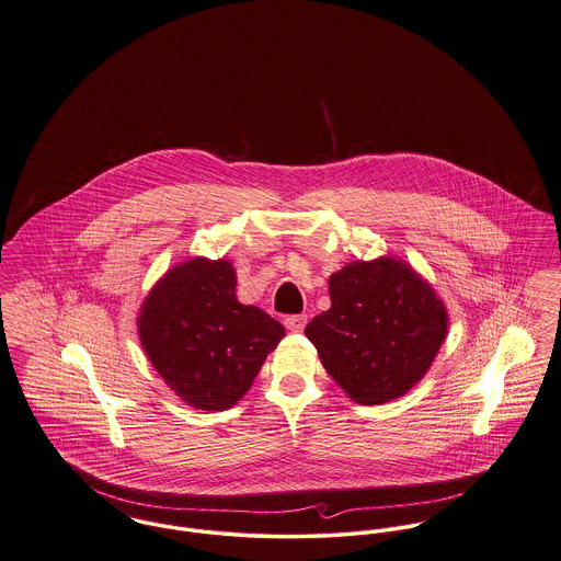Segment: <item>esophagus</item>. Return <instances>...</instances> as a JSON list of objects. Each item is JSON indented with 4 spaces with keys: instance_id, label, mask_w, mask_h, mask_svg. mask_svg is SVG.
Here are the masks:
<instances>
[{
    "instance_id": "1",
    "label": "esophagus",
    "mask_w": 561,
    "mask_h": 561,
    "mask_svg": "<svg viewBox=\"0 0 561 561\" xmlns=\"http://www.w3.org/2000/svg\"><path fill=\"white\" fill-rule=\"evenodd\" d=\"M284 324H286V329L293 330V332H300V330L307 327V316H305V313H300V316H288V318L284 320Z\"/></svg>"
}]
</instances>
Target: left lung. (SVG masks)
<instances>
[{
    "instance_id": "1",
    "label": "left lung",
    "mask_w": 561,
    "mask_h": 561,
    "mask_svg": "<svg viewBox=\"0 0 561 561\" xmlns=\"http://www.w3.org/2000/svg\"><path fill=\"white\" fill-rule=\"evenodd\" d=\"M330 309L305 334L354 402L383 404L424 379L449 327L445 302L404 261H354L329 279Z\"/></svg>"
}]
</instances>
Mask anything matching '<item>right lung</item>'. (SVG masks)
Segmentation results:
<instances>
[{"mask_svg": "<svg viewBox=\"0 0 561 561\" xmlns=\"http://www.w3.org/2000/svg\"><path fill=\"white\" fill-rule=\"evenodd\" d=\"M225 259L195 256L152 286L137 313V334L154 370L188 407L225 411L252 388L286 329L234 295Z\"/></svg>", "mask_w": 561, "mask_h": 561, "instance_id": "obj_1", "label": "right lung"}]
</instances>
